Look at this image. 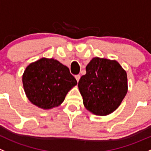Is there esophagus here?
<instances>
[{
	"instance_id": "1",
	"label": "esophagus",
	"mask_w": 151,
	"mask_h": 151,
	"mask_svg": "<svg viewBox=\"0 0 151 151\" xmlns=\"http://www.w3.org/2000/svg\"><path fill=\"white\" fill-rule=\"evenodd\" d=\"M75 78H76V80H77V82H79V80H80V75H76L75 76Z\"/></svg>"
}]
</instances>
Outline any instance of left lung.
Returning <instances> with one entry per match:
<instances>
[{
  "instance_id": "8db88e82",
  "label": "left lung",
  "mask_w": 151,
  "mask_h": 151,
  "mask_svg": "<svg viewBox=\"0 0 151 151\" xmlns=\"http://www.w3.org/2000/svg\"><path fill=\"white\" fill-rule=\"evenodd\" d=\"M78 88L87 110L97 116L109 115L127 95V74L116 60L95 57L87 65Z\"/></svg>"
}]
</instances>
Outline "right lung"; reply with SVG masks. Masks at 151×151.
Wrapping results in <instances>:
<instances>
[{"mask_svg": "<svg viewBox=\"0 0 151 151\" xmlns=\"http://www.w3.org/2000/svg\"><path fill=\"white\" fill-rule=\"evenodd\" d=\"M22 83L30 102L40 109L48 110L62 104L77 82L67 66L54 58H42L27 66Z\"/></svg>", "mask_w": 151, "mask_h": 151, "instance_id": "right-lung-1", "label": "right lung"}]
</instances>
